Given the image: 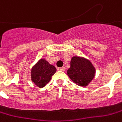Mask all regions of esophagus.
<instances>
[{
    "mask_svg": "<svg viewBox=\"0 0 122 122\" xmlns=\"http://www.w3.org/2000/svg\"><path fill=\"white\" fill-rule=\"evenodd\" d=\"M59 70H61V71H65V68L64 67V66H63V67H61L59 68Z\"/></svg>",
    "mask_w": 122,
    "mask_h": 122,
    "instance_id": "34e87169",
    "label": "esophagus"
}]
</instances>
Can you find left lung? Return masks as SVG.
<instances>
[{
    "label": "left lung",
    "instance_id": "8db88e82",
    "mask_svg": "<svg viewBox=\"0 0 122 122\" xmlns=\"http://www.w3.org/2000/svg\"><path fill=\"white\" fill-rule=\"evenodd\" d=\"M67 74L70 79L79 86H86L94 78L95 69L89 60L74 56L71 59Z\"/></svg>",
    "mask_w": 122,
    "mask_h": 122
}]
</instances>
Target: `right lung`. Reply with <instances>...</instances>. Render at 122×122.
Returning a JSON list of instances; mask_svg holds the SVG:
<instances>
[{"label": "right lung", "mask_w": 122, "mask_h": 122, "mask_svg": "<svg viewBox=\"0 0 122 122\" xmlns=\"http://www.w3.org/2000/svg\"><path fill=\"white\" fill-rule=\"evenodd\" d=\"M56 68L45 59H40L31 70V80L39 88L44 87L56 73Z\"/></svg>", "instance_id": "obj_1"}]
</instances>
